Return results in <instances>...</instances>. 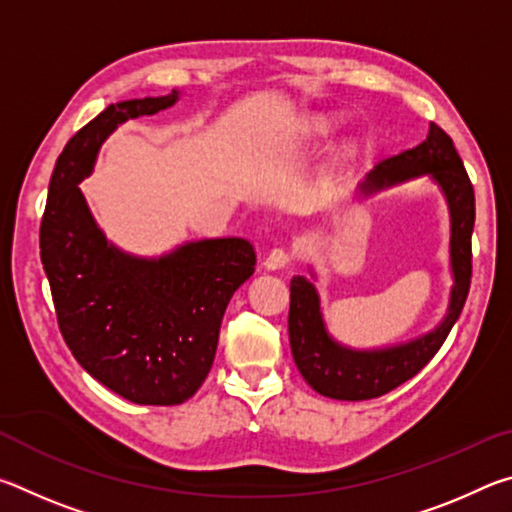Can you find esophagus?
Here are the masks:
<instances>
[{"label": "esophagus", "instance_id": "34e87169", "mask_svg": "<svg viewBox=\"0 0 512 512\" xmlns=\"http://www.w3.org/2000/svg\"><path fill=\"white\" fill-rule=\"evenodd\" d=\"M289 264H291V253L287 248H273L264 259V266L268 268V271H280V268L289 266Z\"/></svg>", "mask_w": 512, "mask_h": 512}]
</instances>
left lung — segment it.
Returning a JSON list of instances; mask_svg holds the SVG:
<instances>
[{
    "instance_id": "8db88e82",
    "label": "left lung",
    "mask_w": 512,
    "mask_h": 512,
    "mask_svg": "<svg viewBox=\"0 0 512 512\" xmlns=\"http://www.w3.org/2000/svg\"><path fill=\"white\" fill-rule=\"evenodd\" d=\"M422 176L438 185L449 210V266L454 284L449 291L447 314L418 339L388 348L357 350L339 343L327 332L316 284L309 277L296 275L291 280L289 307L291 354L300 375L320 395L345 402L386 395L427 366L461 316L472 277L474 189L452 137L431 121L427 140L415 149L381 160L359 185V192L375 194Z\"/></svg>"
}]
</instances>
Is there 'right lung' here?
Instances as JSON below:
<instances>
[{
    "instance_id": "1",
    "label": "right lung",
    "mask_w": 512,
    "mask_h": 512,
    "mask_svg": "<svg viewBox=\"0 0 512 512\" xmlns=\"http://www.w3.org/2000/svg\"><path fill=\"white\" fill-rule=\"evenodd\" d=\"M167 97L112 103L58 155L40 225V259L60 334L74 359L128 402L189 400L212 368L225 307L255 273L241 237L198 239L160 257L117 248L94 221L81 183L101 144L128 119L171 108Z\"/></svg>"
}]
</instances>
